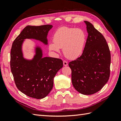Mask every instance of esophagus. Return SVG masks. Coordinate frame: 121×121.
I'll return each mask as SVG.
<instances>
[{"label":"esophagus","mask_w":121,"mask_h":121,"mask_svg":"<svg viewBox=\"0 0 121 121\" xmlns=\"http://www.w3.org/2000/svg\"><path fill=\"white\" fill-rule=\"evenodd\" d=\"M63 64H64V66H67V65H68V62H67L66 61H65V60H64V61H63Z\"/></svg>","instance_id":"obj_1"}]
</instances>
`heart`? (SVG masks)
<instances>
[{"mask_svg": "<svg viewBox=\"0 0 121 121\" xmlns=\"http://www.w3.org/2000/svg\"><path fill=\"white\" fill-rule=\"evenodd\" d=\"M53 41L49 43V49L53 53L60 52L63 48L65 57L75 59L81 55L86 42L85 33L80 29L61 27L55 32Z\"/></svg>", "mask_w": 121, "mask_h": 121, "instance_id": "1", "label": "heart"}]
</instances>
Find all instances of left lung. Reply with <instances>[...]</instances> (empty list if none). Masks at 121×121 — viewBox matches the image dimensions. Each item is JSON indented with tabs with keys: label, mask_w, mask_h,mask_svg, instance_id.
<instances>
[{
	"label": "left lung",
	"mask_w": 121,
	"mask_h": 121,
	"mask_svg": "<svg viewBox=\"0 0 121 121\" xmlns=\"http://www.w3.org/2000/svg\"><path fill=\"white\" fill-rule=\"evenodd\" d=\"M88 37L81 56L69 62L72 82L75 89L84 95L95 93L108 81L111 53L104 36L92 24L84 21Z\"/></svg>",
	"instance_id": "obj_1"
}]
</instances>
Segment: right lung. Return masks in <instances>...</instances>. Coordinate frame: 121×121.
<instances>
[{"label":"right lung","instance_id":"add662e5","mask_svg":"<svg viewBox=\"0 0 121 121\" xmlns=\"http://www.w3.org/2000/svg\"><path fill=\"white\" fill-rule=\"evenodd\" d=\"M52 25L27 26L14 40L10 52V69L14 82L19 89L26 95L36 99L45 97L52 90L53 79L63 67L59 58L43 57L41 47L36 45L35 54L31 60L24 58L23 44L26 39H35L48 44L47 35Z\"/></svg>","mask_w":121,"mask_h":121}]
</instances>
